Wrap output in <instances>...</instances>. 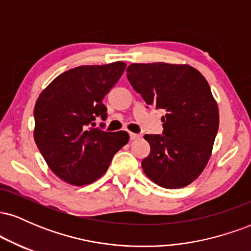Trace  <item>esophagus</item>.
Wrapping results in <instances>:
<instances>
[{
	"label": "esophagus",
	"instance_id": "1",
	"mask_svg": "<svg viewBox=\"0 0 251 251\" xmlns=\"http://www.w3.org/2000/svg\"><path fill=\"white\" fill-rule=\"evenodd\" d=\"M140 135L137 133H133V132H129V139L131 140H135V139H139Z\"/></svg>",
	"mask_w": 251,
	"mask_h": 251
}]
</instances>
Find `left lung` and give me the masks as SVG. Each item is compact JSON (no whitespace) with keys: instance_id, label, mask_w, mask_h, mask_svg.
<instances>
[{"instance_id":"8db88e82","label":"left lung","mask_w":251,"mask_h":251,"mask_svg":"<svg viewBox=\"0 0 251 251\" xmlns=\"http://www.w3.org/2000/svg\"><path fill=\"white\" fill-rule=\"evenodd\" d=\"M126 72L146 103L165 111L164 134L144 135L151 146L144 172L162 188L188 186L208 165L220 124L208 81L186 63H132Z\"/></svg>"}]
</instances>
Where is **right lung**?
<instances>
[{
  "instance_id": "obj_1",
  "label": "right lung",
  "mask_w": 251,
  "mask_h": 251,
  "mask_svg": "<svg viewBox=\"0 0 251 251\" xmlns=\"http://www.w3.org/2000/svg\"><path fill=\"white\" fill-rule=\"evenodd\" d=\"M126 63L79 66L51 81L34 107V140L53 174L75 186L93 183L107 171L113 155L128 143L126 131L91 128L106 119L102 103L119 81Z\"/></svg>"
}]
</instances>
